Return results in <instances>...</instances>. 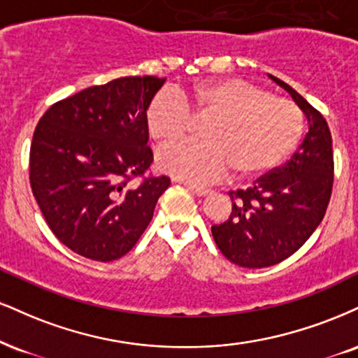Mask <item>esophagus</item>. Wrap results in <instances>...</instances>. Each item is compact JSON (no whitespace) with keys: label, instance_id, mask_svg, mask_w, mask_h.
I'll return each mask as SVG.
<instances>
[{"label":"esophagus","instance_id":"esophagus-1","mask_svg":"<svg viewBox=\"0 0 358 358\" xmlns=\"http://www.w3.org/2000/svg\"><path fill=\"white\" fill-rule=\"evenodd\" d=\"M183 185L188 188V190L193 193V195H196V196H206V195H208V193H212V190H210V188L196 187V185H192V183H183Z\"/></svg>","mask_w":358,"mask_h":358}]
</instances>
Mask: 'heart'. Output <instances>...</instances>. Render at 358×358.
I'll list each match as a JSON object with an SVG mask.
<instances>
[{
  "instance_id": "b5f03b06",
  "label": "heart",
  "mask_w": 358,
  "mask_h": 358,
  "mask_svg": "<svg viewBox=\"0 0 358 358\" xmlns=\"http://www.w3.org/2000/svg\"><path fill=\"white\" fill-rule=\"evenodd\" d=\"M213 120L206 141L163 146L157 163L165 173L192 183L217 182L228 171L258 175L280 165L296 148L305 130L300 106L242 78H217L190 92L162 90L146 108L153 140L171 141L192 130L195 118Z\"/></svg>"
}]
</instances>
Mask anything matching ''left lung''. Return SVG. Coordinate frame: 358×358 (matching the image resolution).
I'll list each match as a JSON object with an SVG mask.
<instances>
[{
  "label": "left lung",
  "mask_w": 358,
  "mask_h": 358,
  "mask_svg": "<svg viewBox=\"0 0 358 358\" xmlns=\"http://www.w3.org/2000/svg\"><path fill=\"white\" fill-rule=\"evenodd\" d=\"M308 120V133L285 165L255 180L245 190L230 192L231 213L212 227L215 243L231 264L245 268L277 265L299 250L324 220L334 187V152L325 118L287 85Z\"/></svg>",
  "instance_id": "1"
}]
</instances>
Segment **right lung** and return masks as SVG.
I'll return each mask as SVG.
<instances>
[{"label": "right lung", "mask_w": 358, "mask_h": 358, "mask_svg": "<svg viewBox=\"0 0 358 358\" xmlns=\"http://www.w3.org/2000/svg\"><path fill=\"white\" fill-rule=\"evenodd\" d=\"M163 83L124 76L90 86L51 105L34 128L33 195L56 238L81 257L127 255L170 187L165 175L145 176L153 162L146 108Z\"/></svg>", "instance_id": "obj_1"}]
</instances>
